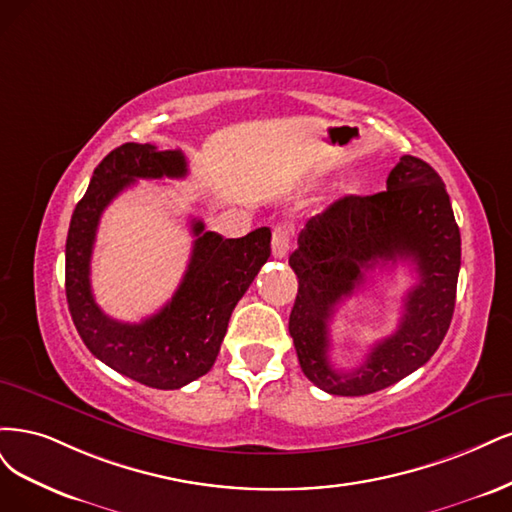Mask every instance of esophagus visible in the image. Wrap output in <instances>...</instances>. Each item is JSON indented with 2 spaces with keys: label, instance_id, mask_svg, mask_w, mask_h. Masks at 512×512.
<instances>
[{
  "label": "esophagus",
  "instance_id": "obj_1",
  "mask_svg": "<svg viewBox=\"0 0 512 512\" xmlns=\"http://www.w3.org/2000/svg\"><path fill=\"white\" fill-rule=\"evenodd\" d=\"M289 246H291V227L276 225L272 232V255L276 259H283L289 253Z\"/></svg>",
  "mask_w": 512,
  "mask_h": 512
}]
</instances>
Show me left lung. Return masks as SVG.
<instances>
[{
  "label": "left lung",
  "mask_w": 512,
  "mask_h": 512,
  "mask_svg": "<svg viewBox=\"0 0 512 512\" xmlns=\"http://www.w3.org/2000/svg\"><path fill=\"white\" fill-rule=\"evenodd\" d=\"M398 258L415 262L420 274L399 329L355 371L332 369L326 351L335 306L370 269ZM289 266L300 283L289 334L308 381L332 395H368L402 381L436 353L455 310L461 238L442 178L423 159L400 157L387 191L340 197L312 217Z\"/></svg>",
  "instance_id": "1"
}]
</instances>
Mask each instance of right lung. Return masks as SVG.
Here are the masks:
<instances>
[{
  "mask_svg": "<svg viewBox=\"0 0 512 512\" xmlns=\"http://www.w3.org/2000/svg\"><path fill=\"white\" fill-rule=\"evenodd\" d=\"M163 176H187L183 153L127 142L102 159L70 221L65 295L78 334L97 359L146 387L180 389L212 368L229 317L270 257L272 232L259 227L244 238H223L193 219V253L172 300L142 323L110 319L91 291L97 225L106 206L136 178Z\"/></svg>",
  "mask_w": 512,
  "mask_h": 512,
  "instance_id": "right-lung-1",
  "label": "right lung"
}]
</instances>
